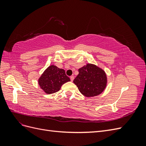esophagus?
Listing matches in <instances>:
<instances>
[{
	"instance_id": "obj_1",
	"label": "esophagus",
	"mask_w": 146,
	"mask_h": 146,
	"mask_svg": "<svg viewBox=\"0 0 146 146\" xmlns=\"http://www.w3.org/2000/svg\"><path fill=\"white\" fill-rule=\"evenodd\" d=\"M70 80H71V82H73L74 79V76H70Z\"/></svg>"
}]
</instances>
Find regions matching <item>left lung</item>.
<instances>
[{"mask_svg":"<svg viewBox=\"0 0 146 146\" xmlns=\"http://www.w3.org/2000/svg\"><path fill=\"white\" fill-rule=\"evenodd\" d=\"M73 82L83 95L90 98L98 96L104 91L107 77L102 69L88 63L78 69V76Z\"/></svg>","mask_w":146,"mask_h":146,"instance_id":"obj_1","label":"left lung"}]
</instances>
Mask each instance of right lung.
Segmentation results:
<instances>
[{
    "instance_id": "right-lung-1",
    "label": "right lung",
    "mask_w": 146,
    "mask_h": 146,
    "mask_svg": "<svg viewBox=\"0 0 146 146\" xmlns=\"http://www.w3.org/2000/svg\"><path fill=\"white\" fill-rule=\"evenodd\" d=\"M69 81L70 78L66 75L64 69L51 65L39 78L38 83L46 94H50L58 92L63 84Z\"/></svg>"
}]
</instances>
